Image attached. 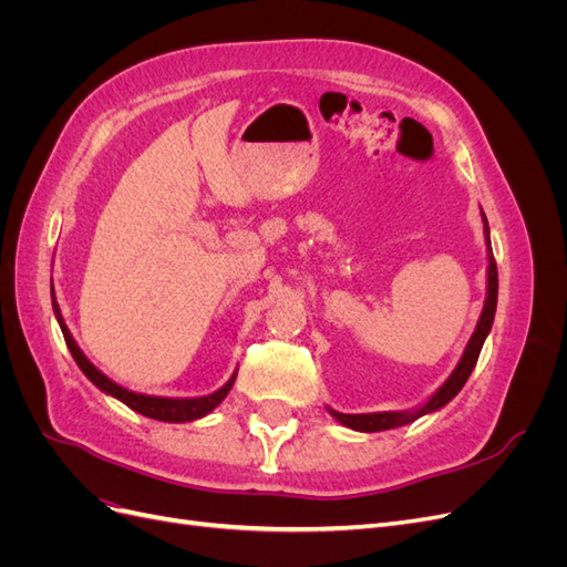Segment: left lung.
I'll list each match as a JSON object with an SVG mask.
<instances>
[{"label":"left lung","instance_id":"left-lung-1","mask_svg":"<svg viewBox=\"0 0 567 567\" xmlns=\"http://www.w3.org/2000/svg\"><path fill=\"white\" fill-rule=\"evenodd\" d=\"M480 215H483V231H485V244H487V290H485V305H483V312H480V319L475 323V331H473L471 340L466 342V348H463V354L458 359V364L454 367V371L450 373V379L444 381L421 406H414V409L373 411V414H340V411L326 406V409H329V414L338 423H342L346 427H352V431H359V433L390 431V427H400V425H406V423H414L416 419H421L425 414H433V411L442 409L444 404H450L456 398V394L461 392V388L466 385L471 371L477 364L480 350H483V346H485V338L492 331L494 312H496V296H499V277H496V262H494L492 244H489V225H487V217H485L483 210H480Z\"/></svg>","mask_w":567,"mask_h":567}]
</instances>
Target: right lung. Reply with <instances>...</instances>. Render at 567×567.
I'll use <instances>...</instances> for the list:
<instances>
[{
	"instance_id": "right-lung-1",
	"label": "right lung",
	"mask_w": 567,
	"mask_h": 567,
	"mask_svg": "<svg viewBox=\"0 0 567 567\" xmlns=\"http://www.w3.org/2000/svg\"><path fill=\"white\" fill-rule=\"evenodd\" d=\"M51 307H54V315H56V321L61 326V333L65 338V346L68 350H71L75 364L80 367V371L87 375V379L101 390L111 394V398H115L117 402H123L125 406H130L132 411H136V414L142 416H148V419H156V421H165V423H188V421H198L203 416H208L213 409H217L221 402H225V398L229 394L234 381H236V371L231 373V379L221 385L219 390L210 392V394H203V398H156V394H144V392H134V390H127L123 385H117L115 381H111L109 375L104 371H99L87 354H84L80 350V346L75 342L71 329H68L65 321H63V315H61V307L56 302V296H54V284H51Z\"/></svg>"
}]
</instances>
